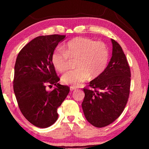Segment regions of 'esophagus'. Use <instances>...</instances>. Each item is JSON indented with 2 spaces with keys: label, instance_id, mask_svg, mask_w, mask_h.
<instances>
[{
  "label": "esophagus",
  "instance_id": "obj_1",
  "mask_svg": "<svg viewBox=\"0 0 149 149\" xmlns=\"http://www.w3.org/2000/svg\"><path fill=\"white\" fill-rule=\"evenodd\" d=\"M77 89V88H75V87H70V91H75Z\"/></svg>",
  "mask_w": 149,
  "mask_h": 149
}]
</instances>
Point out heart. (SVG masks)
<instances>
[{
  "label": "heart",
  "instance_id": "b5f03b06",
  "mask_svg": "<svg viewBox=\"0 0 149 149\" xmlns=\"http://www.w3.org/2000/svg\"><path fill=\"white\" fill-rule=\"evenodd\" d=\"M76 59L77 70L65 73L62 81L72 87H78L89 79L99 77L107 66L109 51L104 42L94 41L85 37L72 39L63 47L52 52L51 62L57 71L64 72L69 69L70 60Z\"/></svg>",
  "mask_w": 149,
  "mask_h": 149
}]
</instances>
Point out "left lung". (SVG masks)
<instances>
[{
  "instance_id": "1",
  "label": "left lung",
  "mask_w": 149,
  "mask_h": 149,
  "mask_svg": "<svg viewBox=\"0 0 149 149\" xmlns=\"http://www.w3.org/2000/svg\"><path fill=\"white\" fill-rule=\"evenodd\" d=\"M112 56L104 72L84 88L82 108L87 120L97 127L108 125L122 114L127 102L131 72L120 45L114 39Z\"/></svg>"
}]
</instances>
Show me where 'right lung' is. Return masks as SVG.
<instances>
[{
    "mask_svg": "<svg viewBox=\"0 0 149 149\" xmlns=\"http://www.w3.org/2000/svg\"><path fill=\"white\" fill-rule=\"evenodd\" d=\"M65 35L39 36L23 47L14 66L13 87L17 104L24 117L38 127L52 125L58 117L57 109L70 92V87L59 84L51 56ZM47 84L55 85L51 92Z\"/></svg>",
    "mask_w": 149,
    "mask_h": 149,
    "instance_id": "add662e5",
    "label": "right lung"
}]
</instances>
